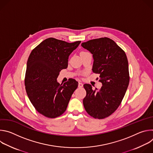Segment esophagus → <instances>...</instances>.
I'll return each mask as SVG.
<instances>
[{"mask_svg":"<svg viewBox=\"0 0 153 153\" xmlns=\"http://www.w3.org/2000/svg\"><path fill=\"white\" fill-rule=\"evenodd\" d=\"M78 86H79V88H82V87L83 86V83H81V82H79Z\"/></svg>","mask_w":153,"mask_h":153,"instance_id":"34e87169","label":"esophagus"}]
</instances>
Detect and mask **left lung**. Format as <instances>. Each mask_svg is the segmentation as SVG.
I'll return each instance as SVG.
<instances>
[{
    "label": "left lung",
    "mask_w": 153,
    "mask_h": 153,
    "mask_svg": "<svg viewBox=\"0 0 153 153\" xmlns=\"http://www.w3.org/2000/svg\"><path fill=\"white\" fill-rule=\"evenodd\" d=\"M94 59L93 71L99 74L100 90L84 84L86 95L83 100L86 111L95 119L112 114L120 105L129 82L128 62L125 51L112 39L102 37L83 42Z\"/></svg>",
    "instance_id": "obj_1"
}]
</instances>
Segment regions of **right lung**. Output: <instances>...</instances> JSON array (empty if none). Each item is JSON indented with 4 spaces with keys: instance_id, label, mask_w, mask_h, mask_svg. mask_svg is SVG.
I'll return each instance as SVG.
<instances>
[{
    "instance_id": "right-lung-1",
    "label": "right lung",
    "mask_w": 153,
    "mask_h": 153,
    "mask_svg": "<svg viewBox=\"0 0 153 153\" xmlns=\"http://www.w3.org/2000/svg\"><path fill=\"white\" fill-rule=\"evenodd\" d=\"M81 41L68 43L50 37L33 50L28 57L25 77L28 98L36 110L48 118L61 116L78 86L70 79L63 85L57 81L60 71L68 67V57Z\"/></svg>"
}]
</instances>
